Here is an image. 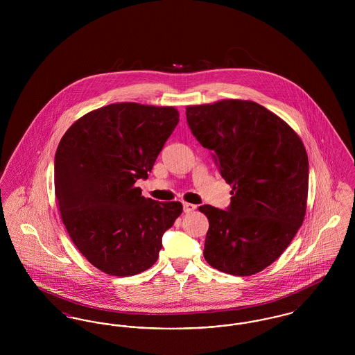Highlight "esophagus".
I'll return each mask as SVG.
<instances>
[{"label":"esophagus","instance_id":"obj_1","mask_svg":"<svg viewBox=\"0 0 355 355\" xmlns=\"http://www.w3.org/2000/svg\"><path fill=\"white\" fill-rule=\"evenodd\" d=\"M196 205H193V203L184 202V211L185 213H191V211H194L196 210Z\"/></svg>","mask_w":355,"mask_h":355}]
</instances>
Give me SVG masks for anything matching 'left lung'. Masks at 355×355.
Segmentation results:
<instances>
[{"mask_svg":"<svg viewBox=\"0 0 355 355\" xmlns=\"http://www.w3.org/2000/svg\"><path fill=\"white\" fill-rule=\"evenodd\" d=\"M186 119L233 186L226 210L200 206L209 220L205 259L239 277L263 270L286 250L304 222L309 159L301 138L253 101L187 106Z\"/></svg>","mask_w":355,"mask_h":355,"instance_id":"left-lung-1","label":"left lung"}]
</instances>
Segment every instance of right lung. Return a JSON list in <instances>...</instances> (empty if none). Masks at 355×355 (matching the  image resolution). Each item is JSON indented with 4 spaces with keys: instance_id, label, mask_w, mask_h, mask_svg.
<instances>
[{
    "instance_id": "1",
    "label": "right lung",
    "mask_w": 355,
    "mask_h": 355,
    "mask_svg": "<svg viewBox=\"0 0 355 355\" xmlns=\"http://www.w3.org/2000/svg\"><path fill=\"white\" fill-rule=\"evenodd\" d=\"M173 106L121 102L93 110L64 135L54 157V189L73 243L116 277L148 270L182 203L141 196L148 173L175 129Z\"/></svg>"
}]
</instances>
